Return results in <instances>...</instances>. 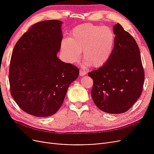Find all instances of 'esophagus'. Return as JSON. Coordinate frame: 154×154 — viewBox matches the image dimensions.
<instances>
[{
	"mask_svg": "<svg viewBox=\"0 0 154 154\" xmlns=\"http://www.w3.org/2000/svg\"><path fill=\"white\" fill-rule=\"evenodd\" d=\"M87 73V72L83 69H80V76H84L85 74Z\"/></svg>",
	"mask_w": 154,
	"mask_h": 154,
	"instance_id": "34e87169",
	"label": "esophagus"
}]
</instances>
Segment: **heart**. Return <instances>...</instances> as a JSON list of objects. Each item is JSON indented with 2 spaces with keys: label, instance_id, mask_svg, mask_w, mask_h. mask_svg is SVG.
I'll use <instances>...</instances> for the list:
<instances>
[{
  "label": "heart",
  "instance_id": "obj_1",
  "mask_svg": "<svg viewBox=\"0 0 154 154\" xmlns=\"http://www.w3.org/2000/svg\"><path fill=\"white\" fill-rule=\"evenodd\" d=\"M115 40L114 31L108 26L80 24L71 31L69 39L62 42V53L67 62L75 63L83 51V60L93 67H100L110 58Z\"/></svg>",
  "mask_w": 154,
  "mask_h": 154
}]
</instances>
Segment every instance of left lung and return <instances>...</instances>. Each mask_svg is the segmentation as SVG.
Returning <instances> with one entry per match:
<instances>
[{
    "label": "left lung",
    "mask_w": 154,
    "mask_h": 154,
    "mask_svg": "<svg viewBox=\"0 0 154 154\" xmlns=\"http://www.w3.org/2000/svg\"><path fill=\"white\" fill-rule=\"evenodd\" d=\"M112 53L105 65L88 75L93 80L95 105L109 114H122L136 103L143 91L144 72L137 44L122 25L114 26Z\"/></svg>",
    "instance_id": "left-lung-1"
}]
</instances>
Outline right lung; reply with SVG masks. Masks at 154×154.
<instances>
[{
	"label": "right lung",
	"mask_w": 154,
	"mask_h": 154,
	"mask_svg": "<svg viewBox=\"0 0 154 154\" xmlns=\"http://www.w3.org/2000/svg\"><path fill=\"white\" fill-rule=\"evenodd\" d=\"M57 20L31 26L13 50L9 71L10 92L25 112L38 117L54 114L62 106L79 69L57 56L63 36Z\"/></svg>",
	"instance_id": "add662e5"
}]
</instances>
